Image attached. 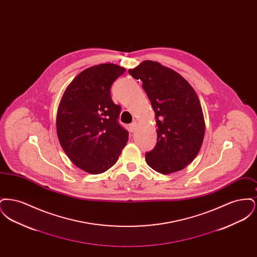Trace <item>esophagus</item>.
<instances>
[{"label": "esophagus", "instance_id": "obj_1", "mask_svg": "<svg viewBox=\"0 0 257 257\" xmlns=\"http://www.w3.org/2000/svg\"><path fill=\"white\" fill-rule=\"evenodd\" d=\"M136 128H137V122L131 123V124L129 125V129H130L131 132H134L135 130H136Z\"/></svg>", "mask_w": 257, "mask_h": 257}]
</instances>
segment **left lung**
<instances>
[{
	"label": "left lung",
	"mask_w": 257,
	"mask_h": 257,
	"mask_svg": "<svg viewBox=\"0 0 257 257\" xmlns=\"http://www.w3.org/2000/svg\"><path fill=\"white\" fill-rule=\"evenodd\" d=\"M128 72L143 81L155 112L157 144L146 154L147 165L163 174L183 170L198 154L205 133L195 89L180 74L157 61H143Z\"/></svg>",
	"instance_id": "1"
}]
</instances>
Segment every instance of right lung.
Masks as SVG:
<instances>
[{"label": "right lung", "mask_w": 257, "mask_h": 257, "mask_svg": "<svg viewBox=\"0 0 257 257\" xmlns=\"http://www.w3.org/2000/svg\"><path fill=\"white\" fill-rule=\"evenodd\" d=\"M125 68L114 63L88 67L66 87L57 112V134L75 166L99 174L110 169L128 142L117 122L120 106L110 97V86Z\"/></svg>", "instance_id": "right-lung-1"}]
</instances>
